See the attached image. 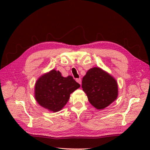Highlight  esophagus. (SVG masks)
I'll return each instance as SVG.
<instances>
[{"label": "esophagus", "instance_id": "1", "mask_svg": "<svg viewBox=\"0 0 150 150\" xmlns=\"http://www.w3.org/2000/svg\"><path fill=\"white\" fill-rule=\"evenodd\" d=\"M76 80V81H77L78 83H79L80 84H81V79H80V78H79V79H75Z\"/></svg>", "mask_w": 150, "mask_h": 150}]
</instances>
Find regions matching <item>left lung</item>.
I'll use <instances>...</instances> for the list:
<instances>
[{
  "instance_id": "obj_1",
  "label": "left lung",
  "mask_w": 150,
  "mask_h": 150,
  "mask_svg": "<svg viewBox=\"0 0 150 150\" xmlns=\"http://www.w3.org/2000/svg\"><path fill=\"white\" fill-rule=\"evenodd\" d=\"M82 88L86 93L89 102L98 110L109 106L118 95L116 81L99 68L88 70L82 78Z\"/></svg>"
}]
</instances>
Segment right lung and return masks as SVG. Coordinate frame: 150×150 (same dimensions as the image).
Wrapping results in <instances>:
<instances>
[{
    "instance_id": "1",
    "label": "right lung",
    "mask_w": 150,
    "mask_h": 150,
    "mask_svg": "<svg viewBox=\"0 0 150 150\" xmlns=\"http://www.w3.org/2000/svg\"><path fill=\"white\" fill-rule=\"evenodd\" d=\"M79 87L80 84L72 76L64 77L59 71L53 69L37 81L35 97L41 106L57 112L68 103L70 94Z\"/></svg>"
}]
</instances>
